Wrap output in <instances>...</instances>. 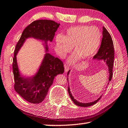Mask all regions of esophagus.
<instances>
[{
  "instance_id": "obj_1",
  "label": "esophagus",
  "mask_w": 128,
  "mask_h": 128,
  "mask_svg": "<svg viewBox=\"0 0 128 128\" xmlns=\"http://www.w3.org/2000/svg\"><path fill=\"white\" fill-rule=\"evenodd\" d=\"M64 71L67 72V71L69 70V67H68V65L66 64H64Z\"/></svg>"
}]
</instances>
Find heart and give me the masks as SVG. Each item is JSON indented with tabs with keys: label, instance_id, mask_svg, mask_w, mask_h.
<instances>
[{
	"label": "heart",
	"instance_id": "b5f03b06",
	"mask_svg": "<svg viewBox=\"0 0 128 128\" xmlns=\"http://www.w3.org/2000/svg\"><path fill=\"white\" fill-rule=\"evenodd\" d=\"M102 40V34L98 28L86 25L68 28L66 34L56 36V50L58 54L64 58L74 47V54L68 58V62L74 64L81 58L88 59L96 52Z\"/></svg>",
	"mask_w": 128,
	"mask_h": 128
}]
</instances>
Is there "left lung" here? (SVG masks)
I'll return each mask as SVG.
<instances>
[{
	"instance_id": "obj_1",
	"label": "left lung",
	"mask_w": 128,
	"mask_h": 128,
	"mask_svg": "<svg viewBox=\"0 0 128 128\" xmlns=\"http://www.w3.org/2000/svg\"><path fill=\"white\" fill-rule=\"evenodd\" d=\"M102 31V44H101L100 47L98 50V52L95 56H94V59H97L98 60H103L106 62V64L109 67V81H111L112 77V68L113 64H114V44H113L112 38L111 37L110 33L107 30L104 26H103ZM69 70L67 72V76L70 73ZM68 92L69 94L70 97L72 102L76 105L81 107H88L92 106L97 102L98 100L100 99L101 97L98 98V100L94 101L93 102H88V103H83L78 102V100L74 99L73 96L71 94L70 87L68 88Z\"/></svg>"
}]
</instances>
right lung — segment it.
<instances>
[{
  "mask_svg": "<svg viewBox=\"0 0 128 128\" xmlns=\"http://www.w3.org/2000/svg\"><path fill=\"white\" fill-rule=\"evenodd\" d=\"M59 26V23L50 20H35L24 30L16 44L12 64L14 88L22 98L30 103L39 104L43 102L53 84L54 77L64 73V65L58 58L46 53L37 73L33 77L24 78L19 73L16 56L26 40L30 37L44 42L47 52V42L52 41Z\"/></svg>",
  "mask_w": 128,
  "mask_h": 128,
  "instance_id": "add662e5",
  "label": "right lung"
}]
</instances>
